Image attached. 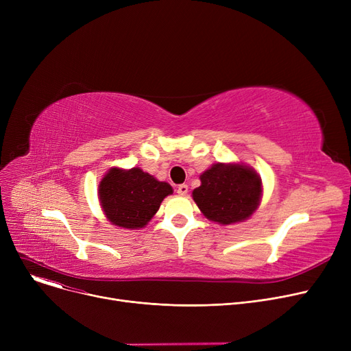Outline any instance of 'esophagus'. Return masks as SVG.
<instances>
[{
  "instance_id": "esophagus-1",
  "label": "esophagus",
  "mask_w": 351,
  "mask_h": 351,
  "mask_svg": "<svg viewBox=\"0 0 351 351\" xmlns=\"http://www.w3.org/2000/svg\"><path fill=\"white\" fill-rule=\"evenodd\" d=\"M176 192H178V195H180V196L188 195V185H185V183H183V185H179L178 189H176Z\"/></svg>"
}]
</instances>
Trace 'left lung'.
Segmentation results:
<instances>
[{
    "mask_svg": "<svg viewBox=\"0 0 351 351\" xmlns=\"http://www.w3.org/2000/svg\"><path fill=\"white\" fill-rule=\"evenodd\" d=\"M192 197L212 222H243L261 204L262 179L243 163H215L200 175V186Z\"/></svg>",
    "mask_w": 351,
    "mask_h": 351,
    "instance_id": "8db88e82",
    "label": "left lung"
}]
</instances>
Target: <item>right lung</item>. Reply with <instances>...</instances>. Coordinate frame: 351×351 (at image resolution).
Listing matches in <instances>:
<instances>
[{
  "label": "right lung",
  "mask_w": 351,
  "mask_h": 351,
  "mask_svg": "<svg viewBox=\"0 0 351 351\" xmlns=\"http://www.w3.org/2000/svg\"><path fill=\"white\" fill-rule=\"evenodd\" d=\"M173 189L139 168H112L102 178L98 196L110 223L123 229H141L158 212Z\"/></svg>",
  "instance_id": "1"
}]
</instances>
